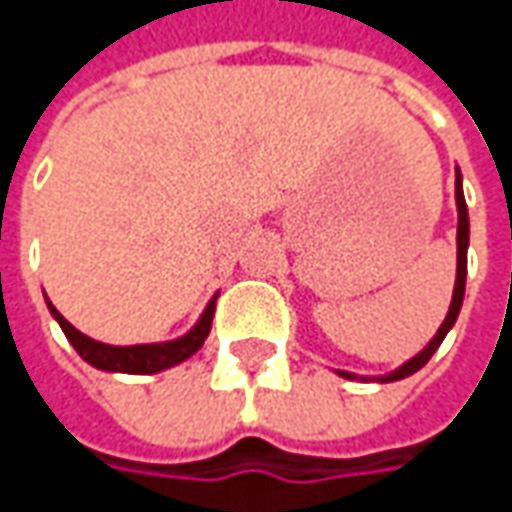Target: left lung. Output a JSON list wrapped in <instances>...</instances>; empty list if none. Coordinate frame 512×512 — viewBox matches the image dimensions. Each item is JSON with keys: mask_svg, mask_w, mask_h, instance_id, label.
<instances>
[{"mask_svg": "<svg viewBox=\"0 0 512 512\" xmlns=\"http://www.w3.org/2000/svg\"><path fill=\"white\" fill-rule=\"evenodd\" d=\"M456 210H459V230H456V285H453V299H450V310H447V316H444L442 327L436 330V336L427 342L424 350H419L413 359H407L402 367H396V370H390V373H384V376H356V373H347V370H336L339 376L344 379H359V382H399V379H407V376H413L416 370H422L424 364L430 362V356L439 350V344L444 342V336L450 333V327L456 325V319H459V310H462L464 302V282H467V245H470V219H467V202H464V190H462V170L456 168Z\"/></svg>", "mask_w": 512, "mask_h": 512, "instance_id": "1", "label": "left lung"}]
</instances>
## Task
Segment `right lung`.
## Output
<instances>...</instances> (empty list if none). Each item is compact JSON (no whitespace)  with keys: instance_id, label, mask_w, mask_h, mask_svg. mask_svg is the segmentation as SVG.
<instances>
[{"instance_id":"obj_1","label":"right lung","mask_w":512,"mask_h":512,"mask_svg":"<svg viewBox=\"0 0 512 512\" xmlns=\"http://www.w3.org/2000/svg\"><path fill=\"white\" fill-rule=\"evenodd\" d=\"M48 302V299H45ZM50 316L59 322L62 333L68 336V342L73 344V350L85 359L88 364H93L96 370H108V373H136V376H148V373H159V370H168V367H176L185 359H190L202 344H205L207 333H210V322H213V310H216V296L207 302V307L202 310L199 322L187 330L185 336L179 339H170V342H150V344H105L96 342L85 336L82 330L70 325L68 319L56 310V307L48 302Z\"/></svg>"}]
</instances>
